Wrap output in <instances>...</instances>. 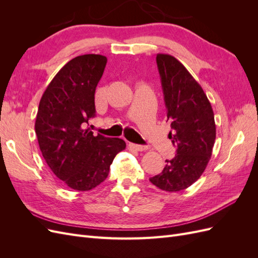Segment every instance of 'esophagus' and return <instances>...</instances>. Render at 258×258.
<instances>
[{"label": "esophagus", "mask_w": 258, "mask_h": 258, "mask_svg": "<svg viewBox=\"0 0 258 258\" xmlns=\"http://www.w3.org/2000/svg\"><path fill=\"white\" fill-rule=\"evenodd\" d=\"M129 147L131 148V150H135V151H138V152H143V151L147 150V146L139 145V144H135V143H130Z\"/></svg>", "instance_id": "obj_1"}]
</instances>
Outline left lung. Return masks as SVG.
Returning a JSON list of instances; mask_svg holds the SVG:
<instances>
[{"label": "left lung", "mask_w": 258, "mask_h": 258, "mask_svg": "<svg viewBox=\"0 0 258 258\" xmlns=\"http://www.w3.org/2000/svg\"><path fill=\"white\" fill-rule=\"evenodd\" d=\"M176 154L151 183L169 192L186 189L204 173L216 137L214 113L204 89L173 56L156 57Z\"/></svg>", "instance_id": "1"}]
</instances>
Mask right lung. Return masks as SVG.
<instances>
[{"mask_svg":"<svg viewBox=\"0 0 258 258\" xmlns=\"http://www.w3.org/2000/svg\"><path fill=\"white\" fill-rule=\"evenodd\" d=\"M107 59L83 54L70 60L44 91L35 134L50 170L70 188L87 191L108 175L115 156L126 148L119 138L93 136L87 128L96 115L95 92Z\"/></svg>","mask_w":258,"mask_h":258,"instance_id":"1","label":"right lung"}]
</instances>
